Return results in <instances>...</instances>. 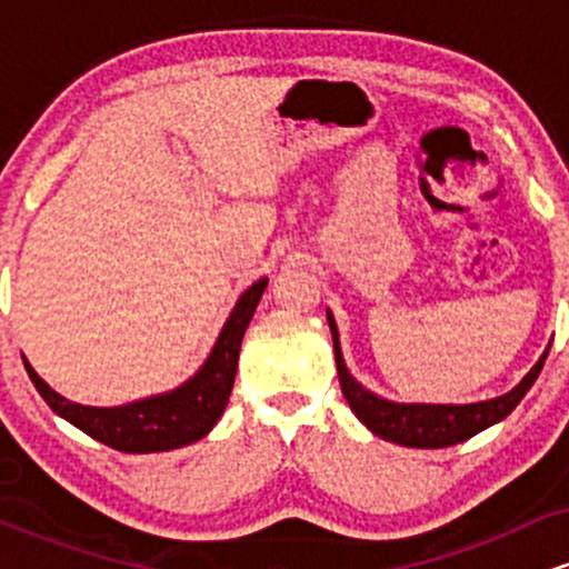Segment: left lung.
I'll use <instances>...</instances> for the list:
<instances>
[{
	"label": "left lung",
	"instance_id": "left-lung-1",
	"mask_svg": "<svg viewBox=\"0 0 569 569\" xmlns=\"http://www.w3.org/2000/svg\"><path fill=\"white\" fill-rule=\"evenodd\" d=\"M326 321H329L331 339H335V361L339 385L342 393L348 398L352 415L367 426L371 433L380 436L385 441L401 443V447L411 449H441L460 443L471 436L481 433V430L495 426V422L506 420L516 409V403L527 396L532 382L538 380L540 369H543L551 342L538 358V363L521 377L516 388L508 390L498 398H487V401L476 403H398L388 401V398L371 393L363 388L356 377L350 375L348 363L342 358V348H339V331L331 310H326Z\"/></svg>",
	"mask_w": 569,
	"mask_h": 569
}]
</instances>
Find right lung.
Returning <instances> with one entry per match:
<instances>
[{
	"mask_svg": "<svg viewBox=\"0 0 569 569\" xmlns=\"http://www.w3.org/2000/svg\"><path fill=\"white\" fill-rule=\"evenodd\" d=\"M264 289L267 278H259L240 293L202 367L187 382L166 390V393L139 398V401L120 403V407H84V403L69 401L56 393L26 358L23 367L48 407L74 428H80L82 433H88L90 439L130 455L168 452V449L187 447V443L200 441L202 436L211 433L219 417L224 415L234 371H238L240 342H243Z\"/></svg>",
	"mask_w": 569,
	"mask_h": 569,
	"instance_id": "add662e5",
	"label": "right lung"
}]
</instances>
